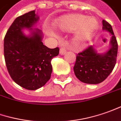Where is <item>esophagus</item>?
Masks as SVG:
<instances>
[{"mask_svg": "<svg viewBox=\"0 0 121 121\" xmlns=\"http://www.w3.org/2000/svg\"><path fill=\"white\" fill-rule=\"evenodd\" d=\"M66 52V49H65V48H60V53L61 55H64L65 54Z\"/></svg>", "mask_w": 121, "mask_h": 121, "instance_id": "34e87169", "label": "esophagus"}]
</instances>
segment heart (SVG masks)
Returning a JSON list of instances; mask_svg holds the SVG:
<instances>
[{
  "mask_svg": "<svg viewBox=\"0 0 121 121\" xmlns=\"http://www.w3.org/2000/svg\"><path fill=\"white\" fill-rule=\"evenodd\" d=\"M54 27L60 31H75L74 40L79 43L89 40L96 30L97 21L93 17H86L82 15H69L61 17L53 24Z\"/></svg>",
  "mask_w": 121,
  "mask_h": 121,
  "instance_id": "heart-1",
  "label": "heart"
}]
</instances>
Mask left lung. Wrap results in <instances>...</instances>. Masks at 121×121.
<instances>
[{
  "instance_id": "8db88e82",
  "label": "left lung",
  "mask_w": 121,
  "mask_h": 121,
  "mask_svg": "<svg viewBox=\"0 0 121 121\" xmlns=\"http://www.w3.org/2000/svg\"><path fill=\"white\" fill-rule=\"evenodd\" d=\"M102 29L112 35L110 49L104 53H98L93 46H90L77 54L73 71L77 78L84 83L97 84L103 82L114 69L117 61L118 43L112 28L106 21H102Z\"/></svg>"
}]
</instances>
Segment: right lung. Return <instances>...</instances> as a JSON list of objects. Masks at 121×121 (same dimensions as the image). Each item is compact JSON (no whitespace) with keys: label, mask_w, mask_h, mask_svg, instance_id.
Segmentation results:
<instances>
[{"label":"right lung","mask_w":121,"mask_h":121,"mask_svg":"<svg viewBox=\"0 0 121 121\" xmlns=\"http://www.w3.org/2000/svg\"><path fill=\"white\" fill-rule=\"evenodd\" d=\"M38 19L35 11L19 16L4 39V60L11 78L18 85L30 90L42 87L50 79L51 61L60 51L58 48L50 49L44 45L41 31L31 28ZM23 28H29L31 34L25 36Z\"/></svg>","instance_id":"obj_1"}]
</instances>
